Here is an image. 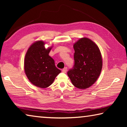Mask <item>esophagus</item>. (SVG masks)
I'll return each mask as SVG.
<instances>
[{
  "label": "esophagus",
  "mask_w": 127,
  "mask_h": 127,
  "mask_svg": "<svg viewBox=\"0 0 127 127\" xmlns=\"http://www.w3.org/2000/svg\"><path fill=\"white\" fill-rule=\"evenodd\" d=\"M66 71H67V68L66 67L64 68L63 69H62V72H63V73H66Z\"/></svg>",
  "instance_id": "esophagus-1"
}]
</instances>
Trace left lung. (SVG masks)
<instances>
[{
  "label": "left lung",
  "mask_w": 127,
  "mask_h": 127,
  "mask_svg": "<svg viewBox=\"0 0 127 127\" xmlns=\"http://www.w3.org/2000/svg\"><path fill=\"white\" fill-rule=\"evenodd\" d=\"M73 48L74 64L67 74L75 87L87 89L95 82L101 71L100 51L95 43L86 37L79 39Z\"/></svg>",
  "instance_id": "obj_1"
}]
</instances>
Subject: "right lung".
Wrapping results in <instances>:
<instances>
[{"label": "right lung", "mask_w": 127, "mask_h": 127, "mask_svg": "<svg viewBox=\"0 0 127 127\" xmlns=\"http://www.w3.org/2000/svg\"><path fill=\"white\" fill-rule=\"evenodd\" d=\"M42 41L34 42L25 56L24 68L29 81L36 86L46 88L53 83L61 70L55 66L54 59L49 55L51 48L46 49Z\"/></svg>", "instance_id": "1"}]
</instances>
